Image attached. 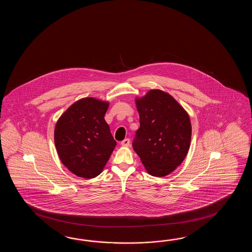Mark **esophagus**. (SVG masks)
I'll use <instances>...</instances> for the list:
<instances>
[{
  "instance_id": "esophagus-1",
  "label": "esophagus",
  "mask_w": 252,
  "mask_h": 252,
  "mask_svg": "<svg viewBox=\"0 0 252 252\" xmlns=\"http://www.w3.org/2000/svg\"><path fill=\"white\" fill-rule=\"evenodd\" d=\"M129 143H130V141H129V139H125L121 142V145L123 146V147H128L129 146Z\"/></svg>"
}]
</instances>
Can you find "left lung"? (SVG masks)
<instances>
[{"instance_id": "obj_1", "label": "left lung", "mask_w": 252, "mask_h": 252, "mask_svg": "<svg viewBox=\"0 0 252 252\" xmlns=\"http://www.w3.org/2000/svg\"><path fill=\"white\" fill-rule=\"evenodd\" d=\"M135 102L140 127L133 150L150 175L165 177L188 155L192 135L189 115L174 97L158 89Z\"/></svg>"}]
</instances>
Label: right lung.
Masks as SVG:
<instances>
[{
  "mask_svg": "<svg viewBox=\"0 0 252 252\" xmlns=\"http://www.w3.org/2000/svg\"><path fill=\"white\" fill-rule=\"evenodd\" d=\"M109 102L95 98L75 102L59 119L54 139L59 158L77 177L102 173L116 146L104 120Z\"/></svg>",
  "mask_w": 252,
  "mask_h": 252,
  "instance_id": "add662e5",
  "label": "right lung"
}]
</instances>
